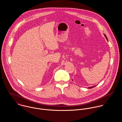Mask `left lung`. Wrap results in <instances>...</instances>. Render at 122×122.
Wrapping results in <instances>:
<instances>
[{
    "label": "left lung",
    "instance_id": "8db88e82",
    "mask_svg": "<svg viewBox=\"0 0 122 122\" xmlns=\"http://www.w3.org/2000/svg\"><path fill=\"white\" fill-rule=\"evenodd\" d=\"M105 36V37L106 38V39H107V36H106L105 34H104ZM96 86H91V87H88L89 89H90V88H93L94 87H95Z\"/></svg>",
    "mask_w": 122,
    "mask_h": 122
}]
</instances>
